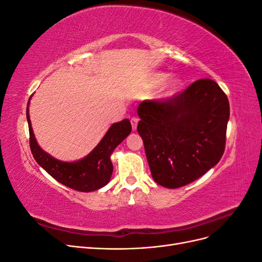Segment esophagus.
<instances>
[{
	"mask_svg": "<svg viewBox=\"0 0 262 262\" xmlns=\"http://www.w3.org/2000/svg\"><path fill=\"white\" fill-rule=\"evenodd\" d=\"M131 125H132V129L133 130H136L137 129V126H138V122H139V118H137V117H132L131 118Z\"/></svg>",
	"mask_w": 262,
	"mask_h": 262,
	"instance_id": "1",
	"label": "esophagus"
}]
</instances>
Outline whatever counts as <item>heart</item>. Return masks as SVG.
Returning a JSON list of instances; mask_svg holds the SVG:
<instances>
[{
    "mask_svg": "<svg viewBox=\"0 0 262 262\" xmlns=\"http://www.w3.org/2000/svg\"><path fill=\"white\" fill-rule=\"evenodd\" d=\"M168 78V74L166 73H156L152 76V78H150V84H152L153 86H160L162 85L163 83H165V81L167 80ZM181 84V81L179 80L178 77H173L171 78V80L169 81L168 83V89L170 92H173L176 91L178 87L180 86Z\"/></svg>",
    "mask_w": 262,
    "mask_h": 262,
    "instance_id": "b5f03b06",
    "label": "heart"
}]
</instances>
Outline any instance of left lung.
I'll return each mask as SVG.
<instances>
[{
  "label": "left lung",
  "mask_w": 262,
  "mask_h": 262,
  "mask_svg": "<svg viewBox=\"0 0 262 262\" xmlns=\"http://www.w3.org/2000/svg\"><path fill=\"white\" fill-rule=\"evenodd\" d=\"M138 115V132L158 185L184 187L223 156L229 104L226 94L209 78L166 99L142 101Z\"/></svg>",
  "instance_id": "obj_1"
}]
</instances>
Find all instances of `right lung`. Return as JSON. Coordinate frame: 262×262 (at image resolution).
I'll use <instances>...</instances> for the list:
<instances>
[{
  "label": "right lung",
  "mask_w": 262,
  "mask_h": 262,
  "mask_svg": "<svg viewBox=\"0 0 262 262\" xmlns=\"http://www.w3.org/2000/svg\"><path fill=\"white\" fill-rule=\"evenodd\" d=\"M28 106L26 116L29 129V146L36 162L60 184L76 191L91 192L106 186L114 170L110 155L129 136L132 129L128 119H124L110 126L99 144L83 160L66 163L55 160L37 144L33 129H31Z\"/></svg>",
  "instance_id": "add662e5"
}]
</instances>
